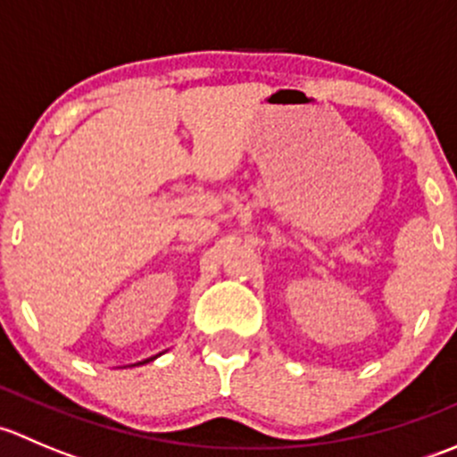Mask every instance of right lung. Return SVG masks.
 Segmentation results:
<instances>
[{
  "label": "right lung",
  "instance_id": "1",
  "mask_svg": "<svg viewBox=\"0 0 457 457\" xmlns=\"http://www.w3.org/2000/svg\"><path fill=\"white\" fill-rule=\"evenodd\" d=\"M150 361H154V358H147V361H143V362H150Z\"/></svg>",
  "mask_w": 457,
  "mask_h": 457
}]
</instances>
